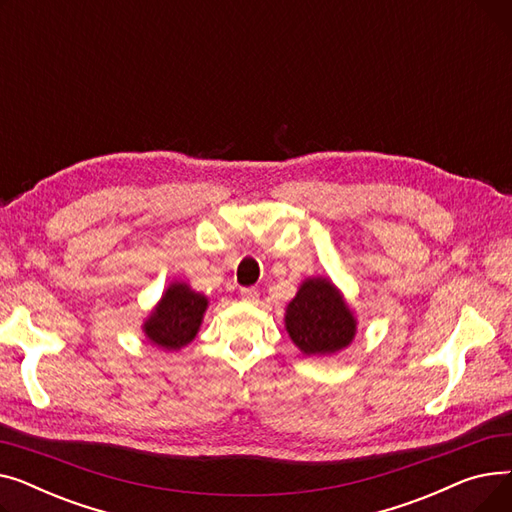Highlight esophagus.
Wrapping results in <instances>:
<instances>
[{"mask_svg":"<svg viewBox=\"0 0 512 512\" xmlns=\"http://www.w3.org/2000/svg\"><path fill=\"white\" fill-rule=\"evenodd\" d=\"M240 299L247 303H255L259 299V292L255 288H240Z\"/></svg>","mask_w":512,"mask_h":512,"instance_id":"obj_1","label":"esophagus"}]
</instances>
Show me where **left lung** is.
Masks as SVG:
<instances>
[{
  "mask_svg": "<svg viewBox=\"0 0 512 512\" xmlns=\"http://www.w3.org/2000/svg\"><path fill=\"white\" fill-rule=\"evenodd\" d=\"M286 330L305 355H330L355 336V317L324 278L303 282L286 309Z\"/></svg>",
  "mask_w": 512,
  "mask_h": 512,
  "instance_id": "obj_1",
  "label": "left lung"
}]
</instances>
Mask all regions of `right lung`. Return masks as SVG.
<instances>
[{"label": "right lung", "mask_w": 512, "mask_h": 512, "mask_svg": "<svg viewBox=\"0 0 512 512\" xmlns=\"http://www.w3.org/2000/svg\"><path fill=\"white\" fill-rule=\"evenodd\" d=\"M207 299L186 284H172L145 324L147 338L168 351L197 336Z\"/></svg>", "instance_id": "obj_1"}]
</instances>
